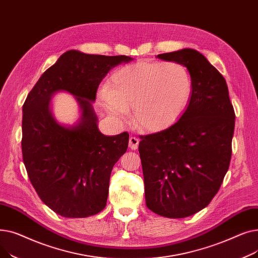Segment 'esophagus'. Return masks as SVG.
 Segmentation results:
<instances>
[{"instance_id":"obj_1","label":"esophagus","mask_w":258,"mask_h":258,"mask_svg":"<svg viewBox=\"0 0 258 258\" xmlns=\"http://www.w3.org/2000/svg\"><path fill=\"white\" fill-rule=\"evenodd\" d=\"M139 145V139L136 137H131L130 138V142H128V146L131 150H137Z\"/></svg>"}]
</instances>
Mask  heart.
<instances>
[{
  "label": "heart",
  "mask_w": 258,
  "mask_h": 258,
  "mask_svg": "<svg viewBox=\"0 0 258 258\" xmlns=\"http://www.w3.org/2000/svg\"><path fill=\"white\" fill-rule=\"evenodd\" d=\"M192 79L179 62H138L113 72L100 99L113 118L122 120L134 107L140 130L158 133L171 126L186 110Z\"/></svg>",
  "instance_id": "b5f03b06"
}]
</instances>
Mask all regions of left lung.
<instances>
[{"label": "left lung", "instance_id": "left-lung-1", "mask_svg": "<svg viewBox=\"0 0 258 258\" xmlns=\"http://www.w3.org/2000/svg\"><path fill=\"white\" fill-rule=\"evenodd\" d=\"M187 68L192 93L174 124L140 136L145 203L169 219L190 216L209 205L228 171L235 113L223 75L199 51L159 54Z\"/></svg>", "mask_w": 258, "mask_h": 258}]
</instances>
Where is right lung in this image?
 <instances>
[{"label":"right lung","instance_id":"right-lung-1","mask_svg":"<svg viewBox=\"0 0 258 258\" xmlns=\"http://www.w3.org/2000/svg\"><path fill=\"white\" fill-rule=\"evenodd\" d=\"M133 58L76 50L63 53L40 76L23 105L22 153L39 199L63 218H88L104 209L110 177L128 145V133L105 136L92 106L101 80L112 68ZM58 90L74 94L82 108L80 123L59 125L49 111Z\"/></svg>","mask_w":258,"mask_h":258}]
</instances>
